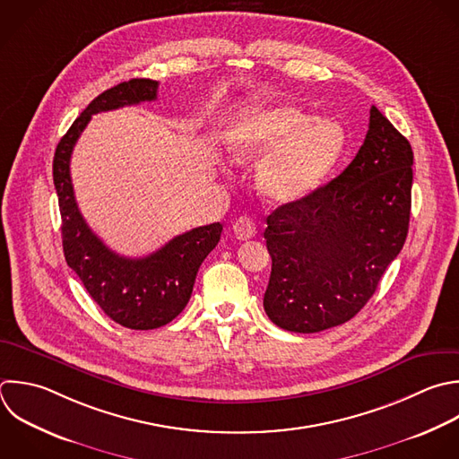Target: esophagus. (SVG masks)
<instances>
[{
    "label": "esophagus",
    "mask_w": 459,
    "mask_h": 459,
    "mask_svg": "<svg viewBox=\"0 0 459 459\" xmlns=\"http://www.w3.org/2000/svg\"><path fill=\"white\" fill-rule=\"evenodd\" d=\"M233 233L238 240H249L256 235V224L251 217H238L233 224Z\"/></svg>",
    "instance_id": "esophagus-1"
}]
</instances>
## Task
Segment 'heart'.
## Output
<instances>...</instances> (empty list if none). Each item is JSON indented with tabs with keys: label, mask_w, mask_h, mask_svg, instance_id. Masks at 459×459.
<instances>
[{
	"label": "heart",
	"mask_w": 459,
	"mask_h": 459,
	"mask_svg": "<svg viewBox=\"0 0 459 459\" xmlns=\"http://www.w3.org/2000/svg\"><path fill=\"white\" fill-rule=\"evenodd\" d=\"M238 163H258V186L276 204L310 195L339 163L344 127L333 118H312L294 106H271L240 117L226 133Z\"/></svg>",
	"instance_id": "heart-1"
}]
</instances>
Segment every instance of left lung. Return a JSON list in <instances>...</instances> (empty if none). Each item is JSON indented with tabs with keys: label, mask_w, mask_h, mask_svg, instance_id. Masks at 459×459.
<instances>
[{
	"label": "left lung",
	"mask_w": 459,
	"mask_h": 459,
	"mask_svg": "<svg viewBox=\"0 0 459 459\" xmlns=\"http://www.w3.org/2000/svg\"><path fill=\"white\" fill-rule=\"evenodd\" d=\"M411 167L409 142L373 106L353 161L267 217L273 267L264 308L274 325L314 333L346 323L368 303L407 237Z\"/></svg>",
	"instance_id": "1"
}]
</instances>
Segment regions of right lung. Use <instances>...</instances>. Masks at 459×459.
I'll return each instance as SVG.
<instances>
[{"mask_svg":"<svg viewBox=\"0 0 459 459\" xmlns=\"http://www.w3.org/2000/svg\"><path fill=\"white\" fill-rule=\"evenodd\" d=\"M158 82L131 79L99 95L61 138L54 156V185L63 219V249L95 303L118 325L152 330L170 323L186 307L203 260L221 240L219 222L174 237L156 253L127 258L111 251L86 224L72 185L70 160L91 117L124 106L151 102Z\"/></svg>","mask_w":459,"mask_h":459,"instance_id":"add662e5","label":"right lung"}]
</instances>
